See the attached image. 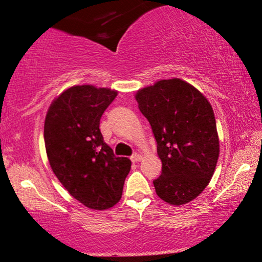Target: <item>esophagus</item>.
I'll return each mask as SVG.
<instances>
[{"mask_svg":"<svg viewBox=\"0 0 262 262\" xmlns=\"http://www.w3.org/2000/svg\"><path fill=\"white\" fill-rule=\"evenodd\" d=\"M141 160H142V156L139 155V154H137V152H135L134 155L131 156L132 162H138V161H141Z\"/></svg>","mask_w":262,"mask_h":262,"instance_id":"1","label":"esophagus"}]
</instances>
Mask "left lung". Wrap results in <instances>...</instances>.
Listing matches in <instances>:
<instances>
[{
    "label": "left lung",
    "mask_w": 262,
    "mask_h": 262,
    "mask_svg": "<svg viewBox=\"0 0 262 262\" xmlns=\"http://www.w3.org/2000/svg\"><path fill=\"white\" fill-rule=\"evenodd\" d=\"M157 143L162 173L154 180L157 195L182 205L202 193L220 155L216 119L205 96L187 82H156L136 94Z\"/></svg>",
    "instance_id": "8db88e82"
}]
</instances>
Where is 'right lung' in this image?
<instances>
[{
    "label": "right lung",
    "instance_id": "1",
    "mask_svg": "<svg viewBox=\"0 0 262 262\" xmlns=\"http://www.w3.org/2000/svg\"><path fill=\"white\" fill-rule=\"evenodd\" d=\"M117 92L75 85L63 92L46 114L45 148L50 166L67 191L94 210L119 202L131 169L127 157H117L100 131V119Z\"/></svg>",
    "mask_w": 262,
    "mask_h": 262
}]
</instances>
